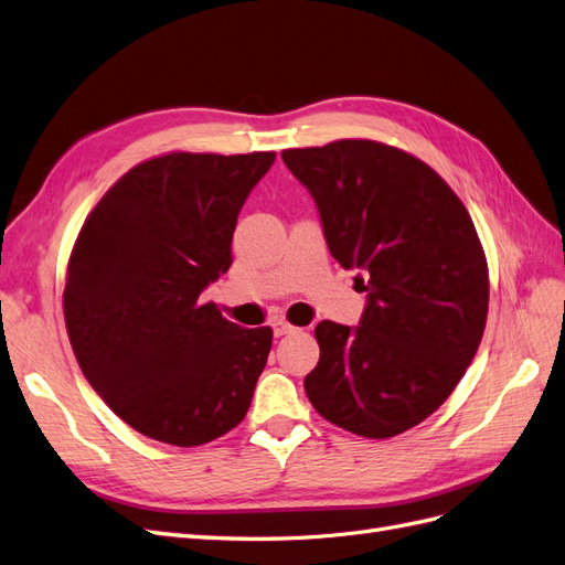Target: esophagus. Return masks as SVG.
Listing matches in <instances>:
<instances>
[{"instance_id":"esophagus-1","label":"esophagus","mask_w":565,"mask_h":565,"mask_svg":"<svg viewBox=\"0 0 565 565\" xmlns=\"http://www.w3.org/2000/svg\"><path fill=\"white\" fill-rule=\"evenodd\" d=\"M271 331H274V335H286V333H291V331H296L291 324H288L286 319H274V324H271Z\"/></svg>"}]
</instances>
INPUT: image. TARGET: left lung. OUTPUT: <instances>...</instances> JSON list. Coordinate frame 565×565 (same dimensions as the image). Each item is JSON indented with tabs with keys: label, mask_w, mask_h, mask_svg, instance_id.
<instances>
[{
	"label": "left lung",
	"mask_w": 565,
	"mask_h": 565,
	"mask_svg": "<svg viewBox=\"0 0 565 565\" xmlns=\"http://www.w3.org/2000/svg\"><path fill=\"white\" fill-rule=\"evenodd\" d=\"M327 246L366 294L358 327L319 321L305 393L362 438L422 424L457 388L488 319V263L471 215L422 160L366 139L281 151Z\"/></svg>",
	"instance_id": "obj_1"
}]
</instances>
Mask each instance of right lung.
Segmentation results:
<instances>
[{"instance_id":"right-lung-1","label":"right lung","mask_w":565,"mask_h":565,"mask_svg":"<svg viewBox=\"0 0 565 565\" xmlns=\"http://www.w3.org/2000/svg\"><path fill=\"white\" fill-rule=\"evenodd\" d=\"M274 153H168L96 203L68 263L63 315L79 369L125 424L196 447L244 422L271 329L201 294L232 265L236 220Z\"/></svg>"}]
</instances>
